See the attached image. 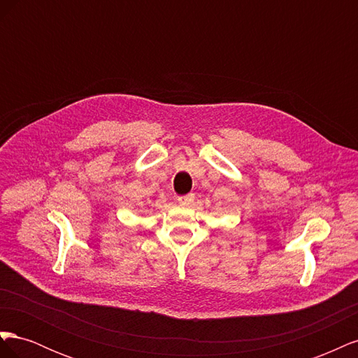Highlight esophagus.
<instances>
[{
	"label": "esophagus",
	"mask_w": 358,
	"mask_h": 358,
	"mask_svg": "<svg viewBox=\"0 0 358 358\" xmlns=\"http://www.w3.org/2000/svg\"><path fill=\"white\" fill-rule=\"evenodd\" d=\"M192 200H194V196H192V194H188V196L178 197V203H179V204H182V206H188Z\"/></svg>",
	"instance_id": "1"
}]
</instances>
